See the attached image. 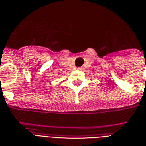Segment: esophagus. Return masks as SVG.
Listing matches in <instances>:
<instances>
[{
  "label": "esophagus",
  "mask_w": 146,
  "mask_h": 146,
  "mask_svg": "<svg viewBox=\"0 0 146 146\" xmlns=\"http://www.w3.org/2000/svg\"><path fill=\"white\" fill-rule=\"evenodd\" d=\"M76 70H82V68H77V69H76Z\"/></svg>",
  "instance_id": "esophagus-1"
}]
</instances>
